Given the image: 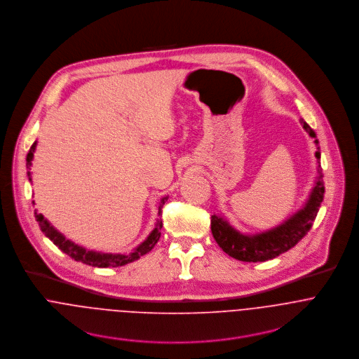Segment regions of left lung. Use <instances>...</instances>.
Returning a JSON list of instances; mask_svg holds the SVG:
<instances>
[{
	"mask_svg": "<svg viewBox=\"0 0 359 359\" xmlns=\"http://www.w3.org/2000/svg\"><path fill=\"white\" fill-rule=\"evenodd\" d=\"M303 128L311 137H314V143L317 144L316 157L318 160V176L316 186L313 187L309 199L306 201L304 206L297 210L293 216L286 219L277 227L253 234L245 236L236 230L230 223L223 219L222 216L213 215L210 219V230L213 238L216 239L217 245L231 257L241 260V262H266L271 260L279 256L280 253L287 252L293 248L299 241L304 238V236L310 231L317 213H318L320 202L323 199V175L319 165L320 151H319L318 139L316 132L310 128V125L304 120H300Z\"/></svg>",
	"mask_w": 359,
	"mask_h": 359,
	"instance_id": "1",
	"label": "left lung"
}]
</instances>
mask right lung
I'll return each instance as SVG.
<instances>
[{"mask_svg":"<svg viewBox=\"0 0 359 359\" xmlns=\"http://www.w3.org/2000/svg\"><path fill=\"white\" fill-rule=\"evenodd\" d=\"M36 146H37V142L33 143V146L30 147V151L26 157V165H27V169H30L32 166V161L34 157V151H36ZM27 176H29V180L32 182V173L30 170H27ZM168 199V197H163L161 199L160 206H158V215H161V209L165 203V201ZM34 203V201H33ZM36 215V220L39 222V226H40L41 231L50 239L62 252H65L66 255H69L72 259H74L76 262H81L83 264H89L92 267H102V269H106V267H120V266H125L128 263H132L137 259H140L143 255L149 253L154 246L156 243L158 242V239L161 237V229H162V222L158 220L157 224H156V229L150 233V236L146 238L144 242H142L136 249H133V252L130 253H102V252H95V250H86L85 248H82L80 245L72 242L70 239L66 238L63 234H60L41 213H37V210L34 212Z\"/></svg>","mask_w":359,"mask_h":359,"instance_id":"add662e5","label":"right lung"}]
</instances>
